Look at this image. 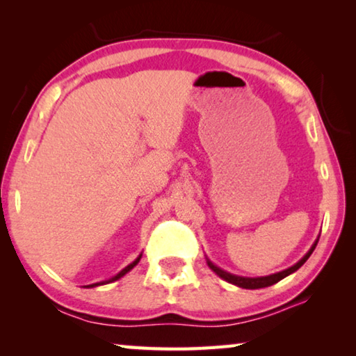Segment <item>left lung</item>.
<instances>
[{"mask_svg": "<svg viewBox=\"0 0 356 356\" xmlns=\"http://www.w3.org/2000/svg\"><path fill=\"white\" fill-rule=\"evenodd\" d=\"M318 240H316L314 245L311 246V250L306 252V254L300 259V261L292 265V267H289L286 270H282V272L280 273H275V275H268V276H261V278H245V276H237V275H232V273H227L225 272V270H221L220 267H216L215 264H212L207 259V264L209 267L213 270V272L220 276V278H222L227 282H231V284L237 286V287H242V289H262V287H268V286H273L276 284V282L281 281L282 278H286V276H289L293 272H297V270L303 265L306 261H308V257L312 254V251L316 250V245H317Z\"/></svg>", "mask_w": 356, "mask_h": 356, "instance_id": "8db88e82", "label": "left lung"}]
</instances>
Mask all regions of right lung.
I'll return each mask as SVG.
<instances>
[{
  "label": "right lung",
  "instance_id": "obj_1",
  "mask_svg": "<svg viewBox=\"0 0 356 356\" xmlns=\"http://www.w3.org/2000/svg\"><path fill=\"white\" fill-rule=\"evenodd\" d=\"M141 256H143V254H140V256H138V257L135 259V261H134V262H131V264H129V265H127V267H125L124 270H120V272H119V273H118L116 276H113V278H110V280H108V281L95 282V284H89V286H86V287H95V286H102V284H108V282L118 281L119 278H122V276H124L125 273H129V272H130V270H131V268H134V267H135V265H136L138 262H140V259H141Z\"/></svg>",
  "mask_w": 356,
  "mask_h": 356
}]
</instances>
